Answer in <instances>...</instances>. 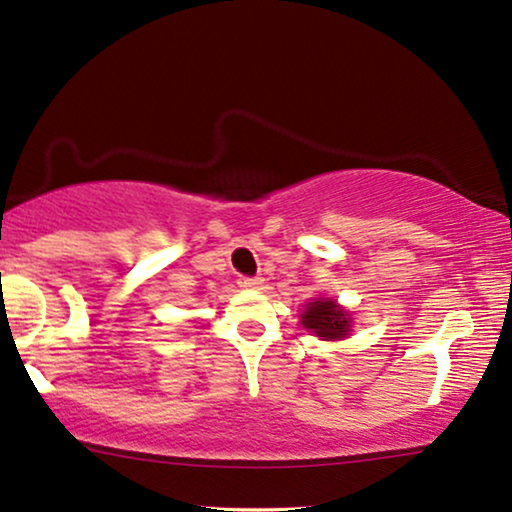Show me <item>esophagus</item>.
Listing matches in <instances>:
<instances>
[{
  "instance_id": "obj_1",
  "label": "esophagus",
  "mask_w": 512,
  "mask_h": 512,
  "mask_svg": "<svg viewBox=\"0 0 512 512\" xmlns=\"http://www.w3.org/2000/svg\"><path fill=\"white\" fill-rule=\"evenodd\" d=\"M262 283H264V280L259 278V276H241L239 278V285L241 287H250V290H253V287H259Z\"/></svg>"
}]
</instances>
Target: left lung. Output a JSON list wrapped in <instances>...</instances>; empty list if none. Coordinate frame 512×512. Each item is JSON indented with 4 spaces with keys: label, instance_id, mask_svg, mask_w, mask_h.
I'll return each instance as SVG.
<instances>
[{
    "label": "left lung",
    "instance_id": "obj_1",
    "mask_svg": "<svg viewBox=\"0 0 512 512\" xmlns=\"http://www.w3.org/2000/svg\"><path fill=\"white\" fill-rule=\"evenodd\" d=\"M301 325L311 329L313 334L320 338H343L350 331V318L348 313L341 311L334 301H311L308 308L301 315Z\"/></svg>",
    "mask_w": 512,
    "mask_h": 512
}]
</instances>
